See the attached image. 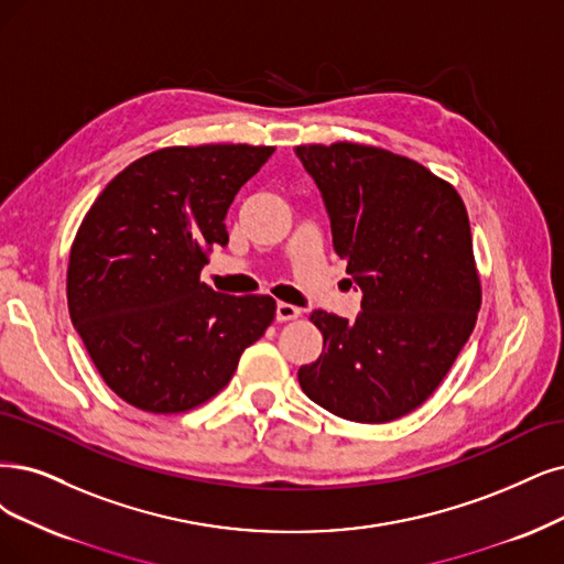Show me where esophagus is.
Wrapping results in <instances>:
<instances>
[{
  "label": "esophagus",
  "mask_w": 564,
  "mask_h": 564,
  "mask_svg": "<svg viewBox=\"0 0 564 564\" xmlns=\"http://www.w3.org/2000/svg\"><path fill=\"white\" fill-rule=\"evenodd\" d=\"M302 316V308L295 304H288V302H279L276 304V321L285 323V321H295Z\"/></svg>",
  "instance_id": "esophagus-1"
}]
</instances>
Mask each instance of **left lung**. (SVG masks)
Returning <instances> with one entry per match:
<instances>
[{
  "mask_svg": "<svg viewBox=\"0 0 564 564\" xmlns=\"http://www.w3.org/2000/svg\"><path fill=\"white\" fill-rule=\"evenodd\" d=\"M323 195L332 243L362 290L356 321L314 311L323 352L297 379L356 423L419 409L467 344L481 306L467 208L423 164L373 145H297Z\"/></svg>",
  "mask_w": 564,
  "mask_h": 564,
  "instance_id": "left-lung-1",
  "label": "left lung"
}]
</instances>
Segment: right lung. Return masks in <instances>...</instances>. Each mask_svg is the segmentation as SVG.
<instances>
[{
	"label": "right lung",
	"instance_id": "1",
	"mask_svg": "<svg viewBox=\"0 0 564 564\" xmlns=\"http://www.w3.org/2000/svg\"><path fill=\"white\" fill-rule=\"evenodd\" d=\"M271 145H172L101 191L69 253V316L101 379L128 404L181 413L227 386L276 316L269 295L232 297L199 281L227 246L225 216Z\"/></svg>",
	"mask_w": 564,
	"mask_h": 564
}]
</instances>
